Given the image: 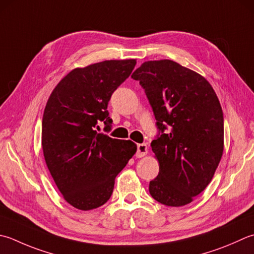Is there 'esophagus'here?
I'll return each mask as SVG.
<instances>
[{"mask_svg": "<svg viewBox=\"0 0 254 254\" xmlns=\"http://www.w3.org/2000/svg\"><path fill=\"white\" fill-rule=\"evenodd\" d=\"M147 153V145L145 143H142V144H137V151H136V154L135 156L136 157H143L145 154Z\"/></svg>", "mask_w": 254, "mask_h": 254, "instance_id": "esophagus-1", "label": "esophagus"}]
</instances>
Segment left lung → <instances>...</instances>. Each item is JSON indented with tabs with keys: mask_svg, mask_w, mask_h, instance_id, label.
<instances>
[{
	"mask_svg": "<svg viewBox=\"0 0 254 254\" xmlns=\"http://www.w3.org/2000/svg\"><path fill=\"white\" fill-rule=\"evenodd\" d=\"M145 91L158 134L151 143L160 173L150 193L181 207L208 186L223 153V114L211 84L168 59L145 62L131 76Z\"/></svg>",
	"mask_w": 254,
	"mask_h": 254,
	"instance_id": "1",
	"label": "left lung"
}]
</instances>
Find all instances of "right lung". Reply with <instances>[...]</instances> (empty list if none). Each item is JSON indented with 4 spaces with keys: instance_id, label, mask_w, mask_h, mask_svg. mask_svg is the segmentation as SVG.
Listing matches in <instances>:
<instances>
[{
    "instance_id": "obj_1",
    "label": "right lung",
    "mask_w": 254,
    "mask_h": 254,
    "mask_svg": "<svg viewBox=\"0 0 254 254\" xmlns=\"http://www.w3.org/2000/svg\"><path fill=\"white\" fill-rule=\"evenodd\" d=\"M135 64V59L106 61L73 69L45 107V162L64 200L77 209H96L110 199L114 180L136 152L132 141L96 131L98 122L111 130L108 103Z\"/></svg>"
}]
</instances>
